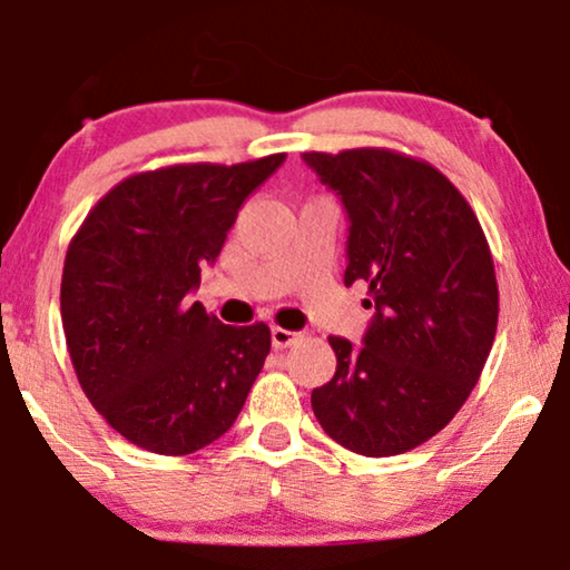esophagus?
<instances>
[{
	"mask_svg": "<svg viewBox=\"0 0 570 570\" xmlns=\"http://www.w3.org/2000/svg\"><path fill=\"white\" fill-rule=\"evenodd\" d=\"M297 338H299L297 331L281 328V326H273V328H271V342H273V347H276V350L292 347V344L297 342Z\"/></svg>",
	"mask_w": 570,
	"mask_h": 570,
	"instance_id": "obj_1",
	"label": "esophagus"
}]
</instances>
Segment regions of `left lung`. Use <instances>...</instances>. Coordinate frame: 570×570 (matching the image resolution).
<instances>
[{
    "instance_id": "obj_1",
    "label": "left lung",
    "mask_w": 570,
    "mask_h": 570,
    "mask_svg": "<svg viewBox=\"0 0 570 570\" xmlns=\"http://www.w3.org/2000/svg\"><path fill=\"white\" fill-rule=\"evenodd\" d=\"M302 157L347 210L344 284L365 281L376 307L363 347L328 336L336 373L313 389V413L357 455H402L455 417L492 350L500 292L484 228L426 160L386 147Z\"/></svg>"
}]
</instances>
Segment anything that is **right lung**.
Listing matches in <instances>:
<instances>
[{
  "label": "right lung",
  "mask_w": 570,
  "mask_h": 570,
  "mask_svg": "<svg viewBox=\"0 0 570 570\" xmlns=\"http://www.w3.org/2000/svg\"><path fill=\"white\" fill-rule=\"evenodd\" d=\"M284 157L134 173L70 239L60 286L70 363L99 415L141 450L189 455L215 442L263 371L271 328L226 326L191 292Z\"/></svg>",
  "instance_id": "obj_1"
}]
</instances>
